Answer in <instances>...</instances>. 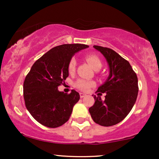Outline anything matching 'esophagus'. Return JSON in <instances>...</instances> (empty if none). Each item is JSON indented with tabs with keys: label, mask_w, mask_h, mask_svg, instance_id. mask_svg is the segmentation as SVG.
<instances>
[{
	"label": "esophagus",
	"mask_w": 159,
	"mask_h": 159,
	"mask_svg": "<svg viewBox=\"0 0 159 159\" xmlns=\"http://www.w3.org/2000/svg\"><path fill=\"white\" fill-rule=\"evenodd\" d=\"M80 97L81 98H84V97H85L86 96H87V95H86L85 93H80Z\"/></svg>",
	"instance_id": "34e87169"
}]
</instances>
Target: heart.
Instances as JSON below:
<instances>
[{
	"mask_svg": "<svg viewBox=\"0 0 159 159\" xmlns=\"http://www.w3.org/2000/svg\"><path fill=\"white\" fill-rule=\"evenodd\" d=\"M85 59L87 63L91 66L93 69L95 70H98L101 69L102 63L100 58L97 55L95 54H88L85 57ZM76 66V61L75 58L70 60L68 64V71L69 73H73L75 70ZM96 85V83L93 81H87L84 79H78V81L75 83V87L78 88V90L82 91H87L90 87H94Z\"/></svg>",
	"mask_w": 159,
	"mask_h": 159,
	"instance_id": "heart-1",
	"label": "heart"
}]
</instances>
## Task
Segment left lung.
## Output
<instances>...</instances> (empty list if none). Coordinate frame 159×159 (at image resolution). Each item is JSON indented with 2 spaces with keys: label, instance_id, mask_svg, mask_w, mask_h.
I'll use <instances>...</instances> for the list:
<instances>
[{
  "label": "left lung",
  "instance_id": "1",
  "mask_svg": "<svg viewBox=\"0 0 159 159\" xmlns=\"http://www.w3.org/2000/svg\"><path fill=\"white\" fill-rule=\"evenodd\" d=\"M93 48L106 59L109 76L97 90L106 93L105 99L94 96L95 103L89 112L96 123L111 126L120 123L134 106L138 93V77L130 63L114 50L98 45Z\"/></svg>",
  "mask_w": 159,
  "mask_h": 159
}]
</instances>
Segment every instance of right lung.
Instances as JSON below:
<instances>
[{
	"instance_id": "add662e5",
	"label": "right lung",
	"mask_w": 159,
	"mask_h": 159,
	"mask_svg": "<svg viewBox=\"0 0 159 159\" xmlns=\"http://www.w3.org/2000/svg\"><path fill=\"white\" fill-rule=\"evenodd\" d=\"M84 44H64L46 52L32 66L24 81L25 105L40 124L57 128L68 121L80 95L75 90L69 94L58 90L69 76L68 64L72 56L88 48Z\"/></svg>"
}]
</instances>
